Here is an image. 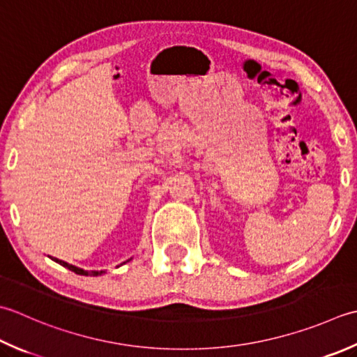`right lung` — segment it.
Wrapping results in <instances>:
<instances>
[{"label":"right lung","instance_id":"1","mask_svg":"<svg viewBox=\"0 0 357 357\" xmlns=\"http://www.w3.org/2000/svg\"><path fill=\"white\" fill-rule=\"evenodd\" d=\"M54 260L57 261V263H60L61 266H65V268H68L69 271L75 272V274H80V275H100V274H102V271H100V272H99V271H91V272H86V271H83V269H80V268H75V266H73V264H68V263H65V261L57 260V258H54Z\"/></svg>","mask_w":357,"mask_h":357}]
</instances>
